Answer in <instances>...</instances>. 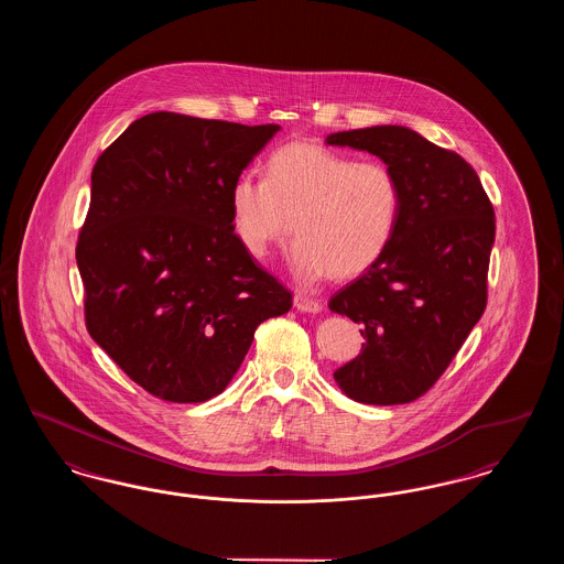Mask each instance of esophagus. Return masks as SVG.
<instances>
[{"instance_id": "34e87169", "label": "esophagus", "mask_w": 564, "mask_h": 564, "mask_svg": "<svg viewBox=\"0 0 564 564\" xmlns=\"http://www.w3.org/2000/svg\"><path fill=\"white\" fill-rule=\"evenodd\" d=\"M294 306L302 313H322V302L306 294H295Z\"/></svg>"}]
</instances>
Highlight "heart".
Listing matches in <instances>:
<instances>
[{
    "instance_id": "obj_1",
    "label": "heart",
    "mask_w": 564,
    "mask_h": 564,
    "mask_svg": "<svg viewBox=\"0 0 564 564\" xmlns=\"http://www.w3.org/2000/svg\"><path fill=\"white\" fill-rule=\"evenodd\" d=\"M228 207L237 239L256 258L290 232L292 219L297 239L290 267L300 281L313 283L375 267L393 241L402 189L384 162L294 141L270 154L264 182L249 173L235 177Z\"/></svg>"
}]
</instances>
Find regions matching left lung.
<instances>
[{
	"label": "left lung",
	"instance_id": "left-lung-1",
	"mask_svg": "<svg viewBox=\"0 0 564 564\" xmlns=\"http://www.w3.org/2000/svg\"><path fill=\"white\" fill-rule=\"evenodd\" d=\"M325 143L375 154L402 189L389 249L329 300V311L361 323L366 338L334 380L355 402H412L444 375L482 317L492 205L467 162L408 127L343 131Z\"/></svg>",
	"mask_w": 564,
	"mask_h": 564
}]
</instances>
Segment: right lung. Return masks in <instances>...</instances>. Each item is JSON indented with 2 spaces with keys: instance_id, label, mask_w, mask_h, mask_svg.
<instances>
[{
  "instance_id": "obj_1",
  "label": "right lung",
  "mask_w": 564,
  "mask_h": 564,
  "mask_svg": "<svg viewBox=\"0 0 564 564\" xmlns=\"http://www.w3.org/2000/svg\"><path fill=\"white\" fill-rule=\"evenodd\" d=\"M279 124L148 113L99 156L76 262L93 340L148 393L207 402L292 294L245 251L228 192Z\"/></svg>"
}]
</instances>
